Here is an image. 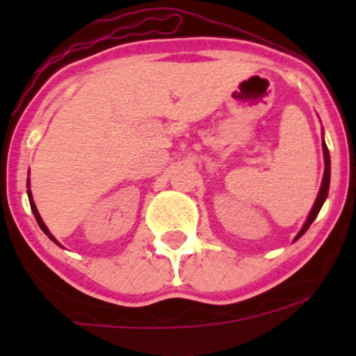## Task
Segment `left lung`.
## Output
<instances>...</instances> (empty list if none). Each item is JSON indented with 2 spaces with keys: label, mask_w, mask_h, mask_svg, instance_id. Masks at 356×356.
Returning <instances> with one entry per match:
<instances>
[{
  "label": "left lung",
  "mask_w": 356,
  "mask_h": 356,
  "mask_svg": "<svg viewBox=\"0 0 356 356\" xmlns=\"http://www.w3.org/2000/svg\"><path fill=\"white\" fill-rule=\"evenodd\" d=\"M323 157H325V172H323V181H321V187H320V192H318L316 195V201H314L312 211H309L308 218H306V222L303 224V227H301V231L296 234V239H300L301 236L305 234L306 231H308V227L312 226V222L314 219H316L318 212L323 207V204H325L326 197H328V189H330V175H332V164H330V152H328V147L325 144V138H323Z\"/></svg>",
  "instance_id": "left-lung-1"
}]
</instances>
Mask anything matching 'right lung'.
I'll return each instance as SVG.
<instances>
[{
  "mask_svg": "<svg viewBox=\"0 0 356 356\" xmlns=\"http://www.w3.org/2000/svg\"><path fill=\"white\" fill-rule=\"evenodd\" d=\"M26 187H28V201H30V206H31V211H33V214H35V219H36V222H38V226L40 227H42V231L44 232V234H47L48 236V238H50L51 241H53V243H56V244H58V246L60 248H63V246H61V244L58 243V241H56L55 239V236H53L51 234V232L50 231H48V227H47V224H44L43 222V219H42V216H40V212H38V209H36V206H35V201H33V195H31V189H30V177H28V181H26Z\"/></svg>",
  "mask_w": 356,
  "mask_h": 356,
  "instance_id": "obj_1",
  "label": "right lung"
}]
</instances>
